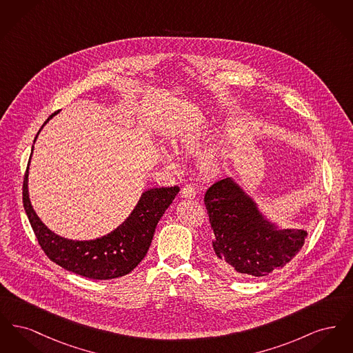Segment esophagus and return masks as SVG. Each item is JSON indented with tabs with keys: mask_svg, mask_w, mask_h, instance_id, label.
I'll list each match as a JSON object with an SVG mask.
<instances>
[{
	"mask_svg": "<svg viewBox=\"0 0 353 353\" xmlns=\"http://www.w3.org/2000/svg\"><path fill=\"white\" fill-rule=\"evenodd\" d=\"M181 196H183L184 199L193 200V199H196V190H194V188H193V186L186 185V186L183 188V190H181Z\"/></svg>",
	"mask_w": 353,
	"mask_h": 353,
	"instance_id": "esophagus-1",
	"label": "esophagus"
}]
</instances>
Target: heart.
<instances>
[{"label": "heart", "instance_id": "obj_1", "mask_svg": "<svg viewBox=\"0 0 353 353\" xmlns=\"http://www.w3.org/2000/svg\"><path fill=\"white\" fill-rule=\"evenodd\" d=\"M208 130H197L190 134H183L174 144V148L179 151L194 152L199 151L208 137ZM164 163L169 167H177V161L173 156L164 153L163 156ZM226 163V154L221 148H213L210 151L205 152L200 159V168L203 173L214 176L222 172Z\"/></svg>", "mask_w": 353, "mask_h": 353}]
</instances>
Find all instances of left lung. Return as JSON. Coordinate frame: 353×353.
<instances>
[{"mask_svg": "<svg viewBox=\"0 0 353 353\" xmlns=\"http://www.w3.org/2000/svg\"><path fill=\"white\" fill-rule=\"evenodd\" d=\"M214 238L216 261L223 270L265 276L283 268L302 249L307 232L283 228L261 209L252 194L233 177L205 193Z\"/></svg>", "mask_w": 353, "mask_h": 353, "instance_id": "left-lung-1", "label": "left lung"}]
</instances>
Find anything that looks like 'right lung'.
<instances>
[{
    "label": "right lung",
    "instance_id": "add662e5",
    "mask_svg": "<svg viewBox=\"0 0 353 353\" xmlns=\"http://www.w3.org/2000/svg\"><path fill=\"white\" fill-rule=\"evenodd\" d=\"M59 111L43 123L42 128ZM32 148V154H33ZM30 154V160H32ZM23 180V208L41 248L52 262L90 279H114L127 275L143 261L151 246L154 229L180 192L179 186L151 188L141 193L131 214L111 233L95 239L78 241L55 234L34 210L29 197V167Z\"/></svg>",
    "mask_w": 353,
    "mask_h": 353
}]
</instances>
